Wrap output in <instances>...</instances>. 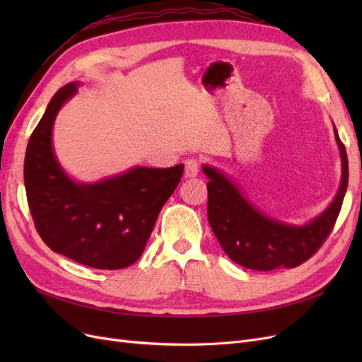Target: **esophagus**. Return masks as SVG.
Here are the masks:
<instances>
[{
    "label": "esophagus",
    "instance_id": "34e87169",
    "mask_svg": "<svg viewBox=\"0 0 362 362\" xmlns=\"http://www.w3.org/2000/svg\"><path fill=\"white\" fill-rule=\"evenodd\" d=\"M199 172V161L196 158H189L185 160V168H184V175L185 178H194Z\"/></svg>",
    "mask_w": 362,
    "mask_h": 362
}]
</instances>
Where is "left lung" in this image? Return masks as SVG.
Segmentation results:
<instances>
[{
	"label": "left lung",
	"mask_w": 362,
	"mask_h": 362,
	"mask_svg": "<svg viewBox=\"0 0 362 362\" xmlns=\"http://www.w3.org/2000/svg\"><path fill=\"white\" fill-rule=\"evenodd\" d=\"M341 158V181L332 202L311 221L294 225L266 214L252 204L231 177L211 164H202L210 180L208 222L225 254L237 264L252 270L291 269L302 264L329 235L341 210L349 181L346 148L334 125Z\"/></svg>",
	"instance_id": "obj_1"
}]
</instances>
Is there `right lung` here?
Returning <instances> with one entry per match:
<instances>
[{
	"label": "right lung",
	"instance_id": "add662e5",
	"mask_svg": "<svg viewBox=\"0 0 362 362\" xmlns=\"http://www.w3.org/2000/svg\"><path fill=\"white\" fill-rule=\"evenodd\" d=\"M72 81L52 96L28 140L24 182L36 229L49 249L80 264L117 270L144 254L158 213L177 189L184 164L134 166L96 182L75 181L52 145L60 108L76 93Z\"/></svg>",
	"mask_w": 362,
	"mask_h": 362
}]
</instances>
